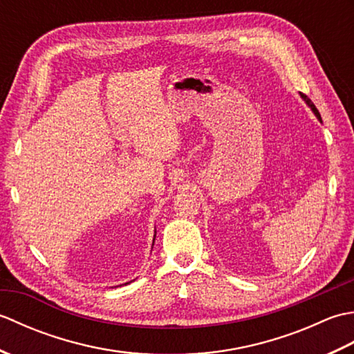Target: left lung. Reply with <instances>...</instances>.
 Instances as JSON below:
<instances>
[{"mask_svg":"<svg viewBox=\"0 0 354 354\" xmlns=\"http://www.w3.org/2000/svg\"><path fill=\"white\" fill-rule=\"evenodd\" d=\"M301 99L306 102V104H307V106H309L310 109H312V112H313V114L315 115H317V118L319 120V122L322 123V120H321V115H319V112H318V109H317V106H315V104L312 103V100L309 99V97H307V95H304V94H301Z\"/></svg>","mask_w":354,"mask_h":354,"instance_id":"8db88e82","label":"left lung"}]
</instances>
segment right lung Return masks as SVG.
Wrapping results in <instances>:
<instances>
[{"label":"right lung","instance_id":"obj_1","mask_svg":"<svg viewBox=\"0 0 354 354\" xmlns=\"http://www.w3.org/2000/svg\"><path fill=\"white\" fill-rule=\"evenodd\" d=\"M156 232V231H155ZM153 243H155V236H153ZM131 283V281H129ZM129 283H124V284H129ZM120 286H122V284H120Z\"/></svg>","mask_w":354,"mask_h":354}]
</instances>
